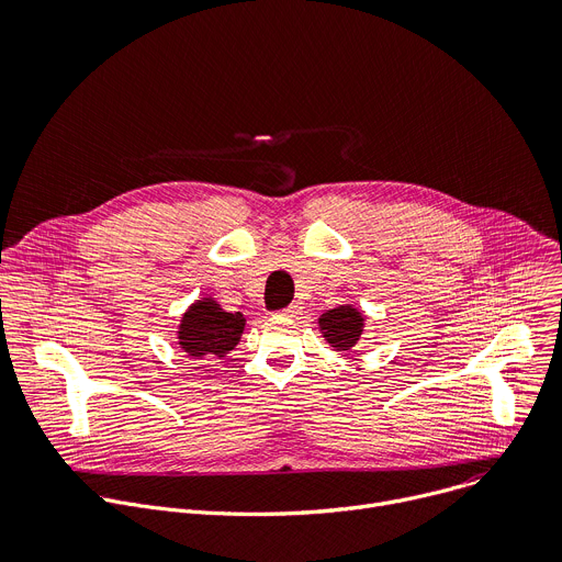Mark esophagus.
Listing matches in <instances>:
<instances>
[{"label":"esophagus","instance_id":"34e87169","mask_svg":"<svg viewBox=\"0 0 562 562\" xmlns=\"http://www.w3.org/2000/svg\"><path fill=\"white\" fill-rule=\"evenodd\" d=\"M278 314H280V316H289V318H291V316H295V314H301V305H297V303H293V305H289V307L280 310Z\"/></svg>","mask_w":562,"mask_h":562}]
</instances>
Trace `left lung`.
Instances as JSON below:
<instances>
[{"label": "left lung", "instance_id": "obj_1", "mask_svg": "<svg viewBox=\"0 0 562 562\" xmlns=\"http://www.w3.org/2000/svg\"><path fill=\"white\" fill-rule=\"evenodd\" d=\"M323 336L336 350H350L363 331V316L355 307H336L318 318Z\"/></svg>", "mask_w": 562, "mask_h": 562}]
</instances>
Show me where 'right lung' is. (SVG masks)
Here are the masks:
<instances>
[{"instance_id": "right-lung-1", "label": "right lung", "mask_w": 562, "mask_h": 562, "mask_svg": "<svg viewBox=\"0 0 562 562\" xmlns=\"http://www.w3.org/2000/svg\"><path fill=\"white\" fill-rule=\"evenodd\" d=\"M246 318L223 312L214 297H203L184 312L178 325L180 348L196 359H223L241 339Z\"/></svg>"}]
</instances>
